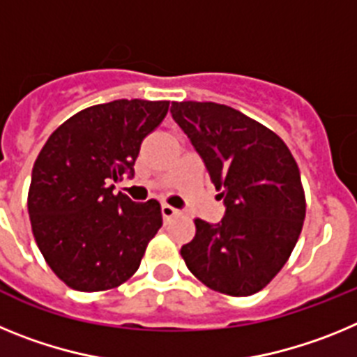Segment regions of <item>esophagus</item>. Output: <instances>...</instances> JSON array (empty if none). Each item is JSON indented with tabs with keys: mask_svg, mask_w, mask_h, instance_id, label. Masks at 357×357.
I'll use <instances>...</instances> for the list:
<instances>
[{
	"mask_svg": "<svg viewBox=\"0 0 357 357\" xmlns=\"http://www.w3.org/2000/svg\"><path fill=\"white\" fill-rule=\"evenodd\" d=\"M160 213H162V218H164V222H169L175 214H178V211L175 209V207L168 206V204H162V207H160Z\"/></svg>",
	"mask_w": 357,
	"mask_h": 357,
	"instance_id": "1",
	"label": "esophagus"
}]
</instances>
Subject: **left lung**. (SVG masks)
<instances>
[{"label":"left lung","instance_id":"8db88e82","mask_svg":"<svg viewBox=\"0 0 357 357\" xmlns=\"http://www.w3.org/2000/svg\"><path fill=\"white\" fill-rule=\"evenodd\" d=\"M172 116L188 134L220 189L222 223L195 218V238L181 248L202 284L229 296L261 291L295 248L305 218L301 172L275 132L232 107L173 102Z\"/></svg>","mask_w":357,"mask_h":357}]
</instances>
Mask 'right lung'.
I'll return each mask as SVG.
<instances>
[{
  "mask_svg": "<svg viewBox=\"0 0 357 357\" xmlns=\"http://www.w3.org/2000/svg\"><path fill=\"white\" fill-rule=\"evenodd\" d=\"M169 102L114 100L80 110L48 137L28 189L37 247L59 279L77 291H107L139 268L162 227L157 200L112 193L134 175L141 143L166 118Z\"/></svg>",
  "mask_w": 357,
  "mask_h": 357,
  "instance_id": "1",
  "label": "right lung"
}]
</instances>
